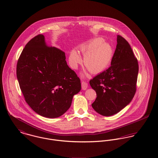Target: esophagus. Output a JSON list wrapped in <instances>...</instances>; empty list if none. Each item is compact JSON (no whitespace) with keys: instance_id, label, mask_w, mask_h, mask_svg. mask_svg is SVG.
Wrapping results in <instances>:
<instances>
[{"instance_id":"esophagus-1","label":"esophagus","mask_w":158,"mask_h":158,"mask_svg":"<svg viewBox=\"0 0 158 158\" xmlns=\"http://www.w3.org/2000/svg\"><path fill=\"white\" fill-rule=\"evenodd\" d=\"M88 83L85 81H81V88L83 90H86L88 88Z\"/></svg>"}]
</instances>
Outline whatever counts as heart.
<instances>
[{
	"mask_svg": "<svg viewBox=\"0 0 158 158\" xmlns=\"http://www.w3.org/2000/svg\"><path fill=\"white\" fill-rule=\"evenodd\" d=\"M80 51L85 55L84 64L92 73H99L109 66L114 55L113 46L101 38H95L88 44L81 45ZM81 61L79 52L73 49L70 52L69 63L73 69H77Z\"/></svg>",
	"mask_w": 158,
	"mask_h": 158,
	"instance_id": "heart-1",
	"label": "heart"
}]
</instances>
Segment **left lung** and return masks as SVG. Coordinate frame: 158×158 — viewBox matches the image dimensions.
I'll return each instance as SVG.
<instances>
[{"instance_id":"left-lung-1","label":"left lung","mask_w":158,"mask_h":158,"mask_svg":"<svg viewBox=\"0 0 158 158\" xmlns=\"http://www.w3.org/2000/svg\"><path fill=\"white\" fill-rule=\"evenodd\" d=\"M111 66L89 81L97 98L92 106L104 116L115 114L132 100L139 72L137 58L128 41L120 35Z\"/></svg>"}]
</instances>
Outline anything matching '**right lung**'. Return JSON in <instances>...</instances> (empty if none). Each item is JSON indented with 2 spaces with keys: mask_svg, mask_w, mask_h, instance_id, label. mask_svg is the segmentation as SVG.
<instances>
[{
  "mask_svg": "<svg viewBox=\"0 0 158 158\" xmlns=\"http://www.w3.org/2000/svg\"><path fill=\"white\" fill-rule=\"evenodd\" d=\"M17 78L25 102L39 115L56 118L81 90L80 78L68 66L65 53L46 44L43 35L32 38L18 61Z\"/></svg>",
  "mask_w": 158,
  "mask_h": 158,
  "instance_id": "add662e5",
  "label": "right lung"
}]
</instances>
